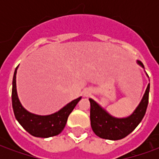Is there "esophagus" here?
Masks as SVG:
<instances>
[{"instance_id":"obj_1","label":"esophagus","mask_w":159,"mask_h":159,"mask_svg":"<svg viewBox=\"0 0 159 159\" xmlns=\"http://www.w3.org/2000/svg\"><path fill=\"white\" fill-rule=\"evenodd\" d=\"M90 93H91V92H90L89 89H85L84 90V92H83V94H84L85 96H89Z\"/></svg>"}]
</instances>
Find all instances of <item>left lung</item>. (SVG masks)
<instances>
[{"label":"left lung","mask_w":159,"mask_h":159,"mask_svg":"<svg viewBox=\"0 0 159 159\" xmlns=\"http://www.w3.org/2000/svg\"><path fill=\"white\" fill-rule=\"evenodd\" d=\"M137 63L144 68L143 64L140 61L137 60ZM149 91L150 83L147 85L142 100L136 109L130 116L123 118L112 117L97 102L89 99L90 121L94 134L102 139L111 140H121L129 134L138 126L146 114L148 105Z\"/></svg>","instance_id":"8db88e82"}]
</instances>
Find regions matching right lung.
Returning a JSON list of instances; mask_svg holds the SVG:
<instances>
[{"label": "right lung", "instance_id": "right-lung-1", "mask_svg": "<svg viewBox=\"0 0 159 159\" xmlns=\"http://www.w3.org/2000/svg\"><path fill=\"white\" fill-rule=\"evenodd\" d=\"M17 69L18 66L15 69L12 78V109L16 119L18 120L20 125L33 136L48 138V137L58 135L64 129L69 115L75 108L76 104L82 99V97H79L76 100L70 101V103L61 108L59 111L51 115L41 116V115L31 113L23 107L18 97L17 88H16Z\"/></svg>", "mask_w": 159, "mask_h": 159}]
</instances>
